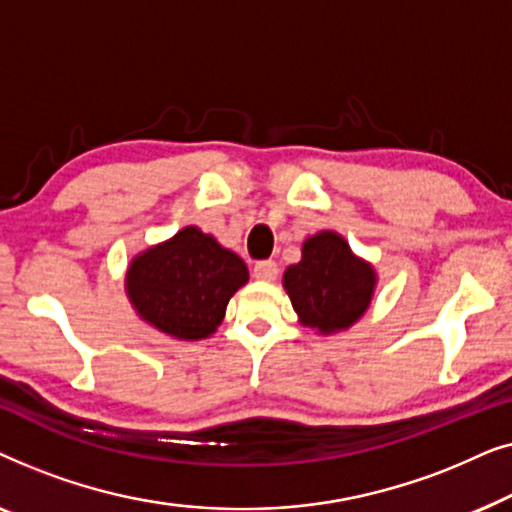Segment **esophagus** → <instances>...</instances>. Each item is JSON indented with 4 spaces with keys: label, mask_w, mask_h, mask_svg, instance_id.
Here are the masks:
<instances>
[{
    "label": "esophagus",
    "mask_w": 512,
    "mask_h": 512,
    "mask_svg": "<svg viewBox=\"0 0 512 512\" xmlns=\"http://www.w3.org/2000/svg\"><path fill=\"white\" fill-rule=\"evenodd\" d=\"M279 275V268L275 261H258L254 265V277L261 279V282H272V279H277Z\"/></svg>",
    "instance_id": "1"
}]
</instances>
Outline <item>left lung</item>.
<instances>
[{"label":"left lung","instance_id":"1","mask_svg":"<svg viewBox=\"0 0 512 512\" xmlns=\"http://www.w3.org/2000/svg\"><path fill=\"white\" fill-rule=\"evenodd\" d=\"M377 275L373 265L352 254L345 237L333 230L307 237L300 263L284 272V289L303 326L338 333L368 310Z\"/></svg>","mask_w":512,"mask_h":512}]
</instances>
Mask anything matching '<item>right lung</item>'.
<instances>
[{"instance_id": "right-lung-1", "label": "right lung", "mask_w": 512, "mask_h": 512, "mask_svg": "<svg viewBox=\"0 0 512 512\" xmlns=\"http://www.w3.org/2000/svg\"><path fill=\"white\" fill-rule=\"evenodd\" d=\"M249 270L212 235L186 226L132 258L125 291L146 324L177 340H202L223 321L228 300Z\"/></svg>"}]
</instances>
